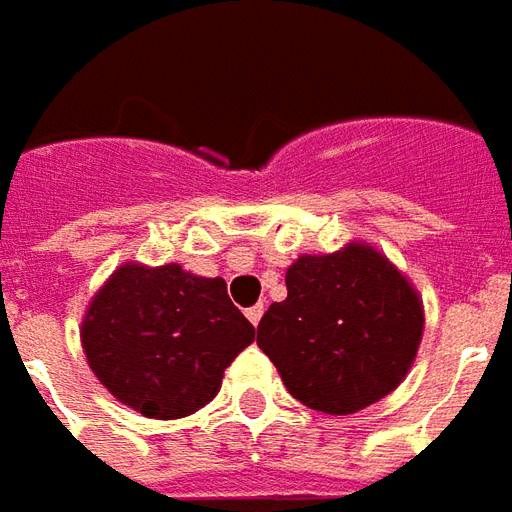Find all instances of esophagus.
Instances as JSON below:
<instances>
[{"label":"esophagus","instance_id":"obj_1","mask_svg":"<svg viewBox=\"0 0 512 512\" xmlns=\"http://www.w3.org/2000/svg\"><path fill=\"white\" fill-rule=\"evenodd\" d=\"M245 316H248V319H251V324L253 327H259V322H261V316H264V305H253V308H248V311H245Z\"/></svg>","mask_w":512,"mask_h":512}]
</instances>
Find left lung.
<instances>
[{
	"label": "left lung",
	"mask_w": 512,
	"mask_h": 512,
	"mask_svg": "<svg viewBox=\"0 0 512 512\" xmlns=\"http://www.w3.org/2000/svg\"><path fill=\"white\" fill-rule=\"evenodd\" d=\"M286 289L261 316L256 343L300 404L354 414L404 382L423 338V300L387 256L365 242L305 253L286 270Z\"/></svg>",
	"instance_id": "left-lung-1"
}]
</instances>
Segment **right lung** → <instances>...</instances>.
Here are the masks:
<instances>
[{"label":"right lung","instance_id":"1","mask_svg":"<svg viewBox=\"0 0 512 512\" xmlns=\"http://www.w3.org/2000/svg\"><path fill=\"white\" fill-rule=\"evenodd\" d=\"M253 338L226 281L179 264H122L81 322V346L100 384L155 420L188 417L210 404L223 371Z\"/></svg>","mask_w":512,"mask_h":512}]
</instances>
